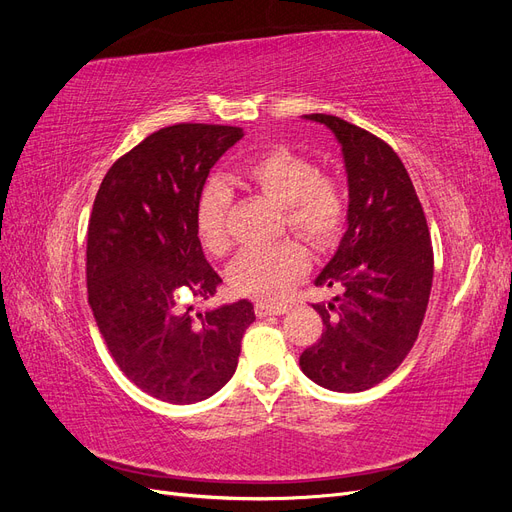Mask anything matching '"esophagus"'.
Masks as SVG:
<instances>
[{"mask_svg":"<svg viewBox=\"0 0 512 512\" xmlns=\"http://www.w3.org/2000/svg\"><path fill=\"white\" fill-rule=\"evenodd\" d=\"M256 316L267 318V316H282L288 312L286 305H269V303H256Z\"/></svg>","mask_w":512,"mask_h":512,"instance_id":"34e87169","label":"esophagus"}]
</instances>
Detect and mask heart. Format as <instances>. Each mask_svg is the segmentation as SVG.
<instances>
[{"label": "heart", "mask_w": 512, "mask_h": 512, "mask_svg": "<svg viewBox=\"0 0 512 512\" xmlns=\"http://www.w3.org/2000/svg\"><path fill=\"white\" fill-rule=\"evenodd\" d=\"M239 179L252 190L282 205L288 230L312 245H327L344 218V194L333 177L316 173L314 164L288 147L245 162ZM230 192L213 183L200 196L196 232L200 245L211 256L228 252ZM309 258L301 245L282 241L271 247L245 250L230 267V286L245 297L277 301L288 286L305 273Z\"/></svg>", "instance_id": "obj_1"}]
</instances>
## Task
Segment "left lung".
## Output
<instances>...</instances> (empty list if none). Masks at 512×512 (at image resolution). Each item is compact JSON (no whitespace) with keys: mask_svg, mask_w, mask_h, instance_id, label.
Segmentation results:
<instances>
[{"mask_svg":"<svg viewBox=\"0 0 512 512\" xmlns=\"http://www.w3.org/2000/svg\"><path fill=\"white\" fill-rule=\"evenodd\" d=\"M303 117L329 128L342 147L348 213L342 241L314 280L339 294L314 305L324 329L299 365L324 389L361 393L393 374L421 331L433 280L429 228L389 145L333 115Z\"/></svg>","mask_w":512,"mask_h":512,"instance_id":"obj_1","label":"left lung"}]
</instances>
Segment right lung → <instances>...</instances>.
Listing matches in <instances>:
<instances>
[{
    "label": "right lung",
    "instance_id": "1",
    "mask_svg": "<svg viewBox=\"0 0 512 512\" xmlns=\"http://www.w3.org/2000/svg\"><path fill=\"white\" fill-rule=\"evenodd\" d=\"M241 128L177 123L147 136L104 175L87 230V292L115 363L138 389L168 404L218 393L256 320L237 303L192 316L181 292L209 299L222 284L196 232L209 170Z\"/></svg>",
    "mask_w": 512,
    "mask_h": 512
}]
</instances>
